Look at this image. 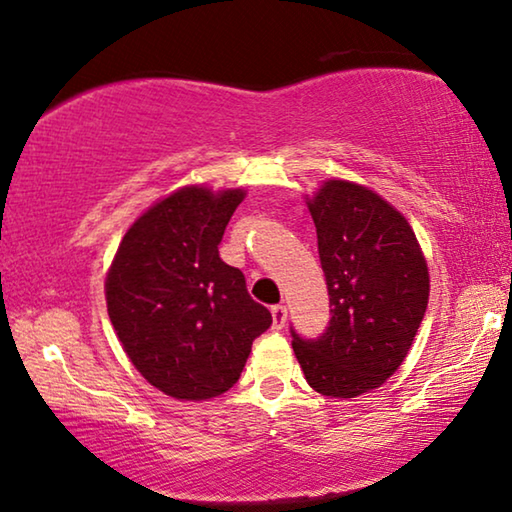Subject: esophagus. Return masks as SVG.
Returning <instances> with one entry per match:
<instances>
[{
  "instance_id": "34e87169",
  "label": "esophagus",
  "mask_w": 512,
  "mask_h": 512,
  "mask_svg": "<svg viewBox=\"0 0 512 512\" xmlns=\"http://www.w3.org/2000/svg\"><path fill=\"white\" fill-rule=\"evenodd\" d=\"M271 317H273V329H282V326H285V322H287V308H285V305H273Z\"/></svg>"
}]
</instances>
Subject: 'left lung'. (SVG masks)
<instances>
[{
  "instance_id": "8db88e82",
  "label": "left lung",
  "mask_w": 512,
  "mask_h": 512,
  "mask_svg": "<svg viewBox=\"0 0 512 512\" xmlns=\"http://www.w3.org/2000/svg\"><path fill=\"white\" fill-rule=\"evenodd\" d=\"M305 204L333 305L317 340L294 335L305 381L329 398H356L400 368L423 322L430 271L409 220L375 190L326 179Z\"/></svg>"
}]
</instances>
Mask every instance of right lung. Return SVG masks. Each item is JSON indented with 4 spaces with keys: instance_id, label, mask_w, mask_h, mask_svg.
<instances>
[{
    "instance_id": "add662e5",
    "label": "right lung",
    "mask_w": 512,
    "mask_h": 512,
    "mask_svg": "<svg viewBox=\"0 0 512 512\" xmlns=\"http://www.w3.org/2000/svg\"><path fill=\"white\" fill-rule=\"evenodd\" d=\"M243 188L202 183L160 197L137 216L105 273L114 333L135 370L181 402L223 395L241 377L271 312L250 299L246 278L218 243Z\"/></svg>"
}]
</instances>
